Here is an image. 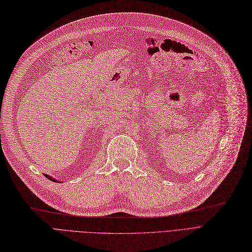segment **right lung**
I'll list each match as a JSON object with an SVG mask.
<instances>
[{
    "label": "right lung",
    "instance_id": "1",
    "mask_svg": "<svg viewBox=\"0 0 252 252\" xmlns=\"http://www.w3.org/2000/svg\"><path fill=\"white\" fill-rule=\"evenodd\" d=\"M44 176H46V178H48L49 180H51L52 182H57V183H62V182H59L58 180H56L55 178H53V176H51V175H49V174H45V173H44Z\"/></svg>",
    "mask_w": 252,
    "mask_h": 252
}]
</instances>
